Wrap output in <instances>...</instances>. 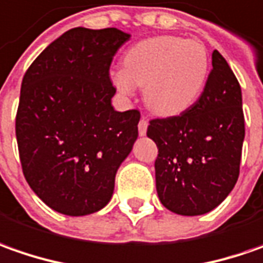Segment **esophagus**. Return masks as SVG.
Instances as JSON below:
<instances>
[{"label": "esophagus", "instance_id": "esophagus-1", "mask_svg": "<svg viewBox=\"0 0 263 263\" xmlns=\"http://www.w3.org/2000/svg\"><path fill=\"white\" fill-rule=\"evenodd\" d=\"M147 128H148V121L142 116L140 119V123H138V132H140V135H145L147 134Z\"/></svg>", "mask_w": 263, "mask_h": 263}]
</instances>
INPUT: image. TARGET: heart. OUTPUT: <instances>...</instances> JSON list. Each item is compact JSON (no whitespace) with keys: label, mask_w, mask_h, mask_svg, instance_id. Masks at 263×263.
Listing matches in <instances>:
<instances>
[{"label":"heart","mask_w":263,"mask_h":263,"mask_svg":"<svg viewBox=\"0 0 263 263\" xmlns=\"http://www.w3.org/2000/svg\"><path fill=\"white\" fill-rule=\"evenodd\" d=\"M208 53L195 39L156 36L132 45L114 83L123 95L144 87V99L156 114H182L196 102L208 78Z\"/></svg>","instance_id":"obj_1"}]
</instances>
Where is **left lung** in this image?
Masks as SVG:
<instances>
[{
    "instance_id": "obj_1",
    "label": "left lung",
    "mask_w": 263,
    "mask_h": 263,
    "mask_svg": "<svg viewBox=\"0 0 263 263\" xmlns=\"http://www.w3.org/2000/svg\"><path fill=\"white\" fill-rule=\"evenodd\" d=\"M147 135L161 204L180 215L210 213L230 194L240 173L245 138L241 90L218 50L204 91L182 114L151 119Z\"/></svg>"
}]
</instances>
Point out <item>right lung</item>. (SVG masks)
<instances>
[{"instance_id": "1", "label": "right lung", "mask_w": 263, "mask_h": 263, "mask_svg": "<svg viewBox=\"0 0 263 263\" xmlns=\"http://www.w3.org/2000/svg\"><path fill=\"white\" fill-rule=\"evenodd\" d=\"M129 39L76 27L27 68L15 115L23 175L52 210L87 215L112 198L115 175L138 137V109L116 112L110 64Z\"/></svg>"}]
</instances>
